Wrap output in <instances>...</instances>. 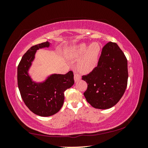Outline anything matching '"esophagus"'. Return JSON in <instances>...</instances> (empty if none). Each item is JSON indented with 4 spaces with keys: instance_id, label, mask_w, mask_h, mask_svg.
Listing matches in <instances>:
<instances>
[{
    "instance_id": "esophagus-1",
    "label": "esophagus",
    "mask_w": 148,
    "mask_h": 148,
    "mask_svg": "<svg viewBox=\"0 0 148 148\" xmlns=\"http://www.w3.org/2000/svg\"><path fill=\"white\" fill-rule=\"evenodd\" d=\"M74 78L75 82H77L78 80L81 79V76H80V74H79L78 73H76V72H75L74 76Z\"/></svg>"
}]
</instances>
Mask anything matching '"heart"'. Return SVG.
<instances>
[{
    "label": "heart",
    "mask_w": 148,
    "mask_h": 148,
    "mask_svg": "<svg viewBox=\"0 0 148 148\" xmlns=\"http://www.w3.org/2000/svg\"><path fill=\"white\" fill-rule=\"evenodd\" d=\"M100 51V45L94 42L89 46L86 44L78 45L73 49L71 55L72 57H78L83 55L77 64V69L80 72L88 73L97 66Z\"/></svg>",
    "instance_id": "obj_1"
}]
</instances>
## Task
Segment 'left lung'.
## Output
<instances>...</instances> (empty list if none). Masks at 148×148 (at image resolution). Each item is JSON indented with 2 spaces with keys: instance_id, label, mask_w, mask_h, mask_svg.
Listing matches in <instances>:
<instances>
[{
  "instance_id": "8db88e82",
  "label": "left lung",
  "mask_w": 148,
  "mask_h": 148,
  "mask_svg": "<svg viewBox=\"0 0 148 148\" xmlns=\"http://www.w3.org/2000/svg\"><path fill=\"white\" fill-rule=\"evenodd\" d=\"M82 79L87 84L84 92L87 101L95 108L115 106L127 86V59L116 43L109 42L102 47L97 66Z\"/></svg>"
}]
</instances>
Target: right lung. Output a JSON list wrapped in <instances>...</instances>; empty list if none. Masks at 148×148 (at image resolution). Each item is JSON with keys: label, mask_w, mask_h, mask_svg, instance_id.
<instances>
[{"label": "right lung", "mask_w": 148, "mask_h": 148, "mask_svg": "<svg viewBox=\"0 0 148 148\" xmlns=\"http://www.w3.org/2000/svg\"><path fill=\"white\" fill-rule=\"evenodd\" d=\"M48 42L32 46L23 55L17 66V85L22 99L34 114L42 117L58 112L64 103V92L74 84L73 72L66 74H53L43 83L32 82L28 70L36 50L49 47Z\"/></svg>", "instance_id": "1"}]
</instances>
